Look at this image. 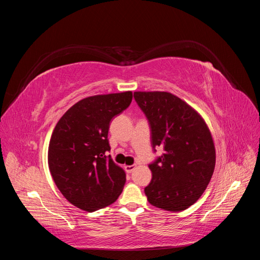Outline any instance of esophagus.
Wrapping results in <instances>:
<instances>
[{
	"instance_id": "34e87169",
	"label": "esophagus",
	"mask_w": 260,
	"mask_h": 260,
	"mask_svg": "<svg viewBox=\"0 0 260 260\" xmlns=\"http://www.w3.org/2000/svg\"><path fill=\"white\" fill-rule=\"evenodd\" d=\"M124 169H125V171L129 172V174H130V172H132L133 170L136 169V165H131V166H125Z\"/></svg>"
}]
</instances>
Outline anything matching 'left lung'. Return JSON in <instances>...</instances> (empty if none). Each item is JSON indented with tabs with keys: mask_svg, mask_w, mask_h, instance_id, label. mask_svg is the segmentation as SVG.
<instances>
[{
	"mask_svg": "<svg viewBox=\"0 0 260 260\" xmlns=\"http://www.w3.org/2000/svg\"><path fill=\"white\" fill-rule=\"evenodd\" d=\"M151 127V140L164 154L148 165L152 181L144 192L153 206L182 211L198 201L214 174L216 151L201 115L169 92H135Z\"/></svg>",
	"mask_w": 260,
	"mask_h": 260,
	"instance_id": "8db88e82",
	"label": "left lung"
}]
</instances>
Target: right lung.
<instances>
[{
  "instance_id": "obj_1",
  "label": "right lung",
  "mask_w": 260,
  "mask_h": 260,
  "mask_svg": "<svg viewBox=\"0 0 260 260\" xmlns=\"http://www.w3.org/2000/svg\"><path fill=\"white\" fill-rule=\"evenodd\" d=\"M132 92L94 95L62 115L52 133L49 168L65 199L85 211L113 204L122 192L125 174L106 153L109 123L128 108Z\"/></svg>"
}]
</instances>
